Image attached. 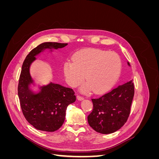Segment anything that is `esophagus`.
I'll use <instances>...</instances> for the list:
<instances>
[{"instance_id":"34e87169","label":"esophagus","mask_w":159,"mask_h":159,"mask_svg":"<svg viewBox=\"0 0 159 159\" xmlns=\"http://www.w3.org/2000/svg\"><path fill=\"white\" fill-rule=\"evenodd\" d=\"M77 99H78L80 101H81V100H83L84 98V97H82V96H80V95H77Z\"/></svg>"}]
</instances>
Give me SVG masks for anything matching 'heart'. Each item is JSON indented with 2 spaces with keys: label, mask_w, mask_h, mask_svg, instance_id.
Wrapping results in <instances>:
<instances>
[{
  "label": "heart",
  "mask_w": 159,
  "mask_h": 159,
  "mask_svg": "<svg viewBox=\"0 0 159 159\" xmlns=\"http://www.w3.org/2000/svg\"><path fill=\"white\" fill-rule=\"evenodd\" d=\"M121 70L122 61L118 54L95 48L76 52L72 61H67L64 65L66 80L71 87L78 85L84 78L87 80L81 87L84 93L108 91L117 82Z\"/></svg>",
  "instance_id": "obj_1"
}]
</instances>
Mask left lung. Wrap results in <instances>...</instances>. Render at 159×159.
Masks as SVG:
<instances>
[{"instance_id": "left-lung-1", "label": "left lung", "mask_w": 159, "mask_h": 159, "mask_svg": "<svg viewBox=\"0 0 159 159\" xmlns=\"http://www.w3.org/2000/svg\"><path fill=\"white\" fill-rule=\"evenodd\" d=\"M127 64L130 66L129 62ZM134 92L133 82L131 80L100 98L91 99L93 107L88 116L89 126L102 134L117 131L127 121Z\"/></svg>"}]
</instances>
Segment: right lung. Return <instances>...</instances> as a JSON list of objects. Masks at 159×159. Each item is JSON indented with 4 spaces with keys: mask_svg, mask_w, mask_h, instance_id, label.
<instances>
[{
    "mask_svg": "<svg viewBox=\"0 0 159 159\" xmlns=\"http://www.w3.org/2000/svg\"><path fill=\"white\" fill-rule=\"evenodd\" d=\"M68 44L44 42L30 51L23 62L18 86V95L24 116L36 129L54 132L63 125L68 105L75 101L74 90L60 84L50 82L40 86L37 92L30 85L34 81L30 74V67L36 56L46 49L57 50Z\"/></svg>",
    "mask_w": 159,
    "mask_h": 159,
    "instance_id": "add662e5",
    "label": "right lung"
}]
</instances>
